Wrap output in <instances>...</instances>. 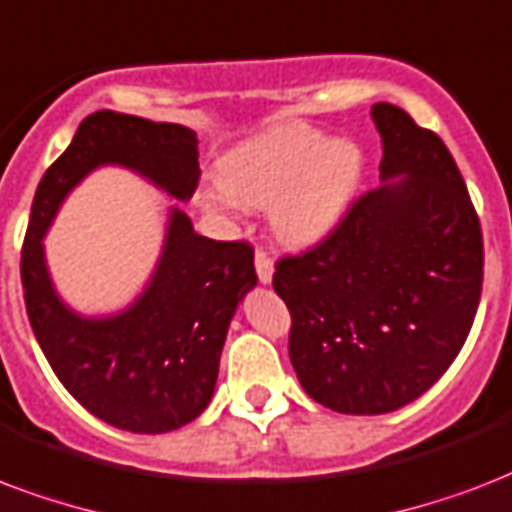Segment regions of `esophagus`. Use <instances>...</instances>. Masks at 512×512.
<instances>
[{
  "instance_id": "esophagus-1",
  "label": "esophagus",
  "mask_w": 512,
  "mask_h": 512,
  "mask_svg": "<svg viewBox=\"0 0 512 512\" xmlns=\"http://www.w3.org/2000/svg\"><path fill=\"white\" fill-rule=\"evenodd\" d=\"M253 264H256V275H259L261 283H269L275 267H272V259H269V253L264 251V248H256V253H253Z\"/></svg>"
}]
</instances>
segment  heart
<instances>
[{
    "instance_id": "obj_1",
    "label": "heart",
    "mask_w": 512,
    "mask_h": 512,
    "mask_svg": "<svg viewBox=\"0 0 512 512\" xmlns=\"http://www.w3.org/2000/svg\"><path fill=\"white\" fill-rule=\"evenodd\" d=\"M360 152L320 130L285 122L245 141L221 162V184L200 194L208 211L267 208L285 243H312L342 219L360 181Z\"/></svg>"
}]
</instances>
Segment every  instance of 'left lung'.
<instances>
[{
    "label": "left lung",
    "instance_id": "8db88e82",
    "mask_svg": "<svg viewBox=\"0 0 512 512\" xmlns=\"http://www.w3.org/2000/svg\"><path fill=\"white\" fill-rule=\"evenodd\" d=\"M382 178L336 227L275 264L301 387L339 414H387L433 387L462 350L483 285L481 221L457 162L400 106L374 104Z\"/></svg>",
    "mask_w": 512,
    "mask_h": 512
}]
</instances>
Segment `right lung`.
Segmentation results:
<instances>
[{
    "mask_svg": "<svg viewBox=\"0 0 512 512\" xmlns=\"http://www.w3.org/2000/svg\"><path fill=\"white\" fill-rule=\"evenodd\" d=\"M104 162L144 173L178 200L200 181L192 130L106 109L85 117L34 194L21 251L26 312L55 376L93 417L130 433H170L211 403L229 320L256 285L253 248L197 235L189 216L173 211L144 296L117 318H79L50 285L42 235L71 186Z\"/></svg>",
    "mask_w": 512,
    "mask_h": 512,
    "instance_id": "right-lung-1",
    "label": "right lung"
}]
</instances>
